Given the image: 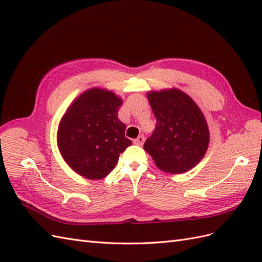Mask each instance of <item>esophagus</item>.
Wrapping results in <instances>:
<instances>
[{
	"instance_id": "1",
	"label": "esophagus",
	"mask_w": 262,
	"mask_h": 262,
	"mask_svg": "<svg viewBox=\"0 0 262 262\" xmlns=\"http://www.w3.org/2000/svg\"><path fill=\"white\" fill-rule=\"evenodd\" d=\"M144 141H145V137L144 136H138L137 138H135L134 141H133V143L134 144H136V145H143V143H144Z\"/></svg>"
}]
</instances>
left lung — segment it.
I'll use <instances>...</instances> for the list:
<instances>
[{"mask_svg": "<svg viewBox=\"0 0 262 262\" xmlns=\"http://www.w3.org/2000/svg\"><path fill=\"white\" fill-rule=\"evenodd\" d=\"M157 127L144 143L155 165L178 174L197 165L207 151L209 129L197 103L179 89L148 91Z\"/></svg>", "mask_w": 262, "mask_h": 262, "instance_id": "obj_1", "label": "left lung"}]
</instances>
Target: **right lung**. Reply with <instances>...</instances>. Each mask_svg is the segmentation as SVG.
I'll list each match as a JSON object with an SVG mask.
<instances>
[{"instance_id": "add662e5", "label": "right lung", "mask_w": 262, "mask_h": 262, "mask_svg": "<svg viewBox=\"0 0 262 262\" xmlns=\"http://www.w3.org/2000/svg\"><path fill=\"white\" fill-rule=\"evenodd\" d=\"M120 97L101 88L80 94L59 121L57 145L70 168L90 180L107 177L132 145L118 119Z\"/></svg>"}]
</instances>
